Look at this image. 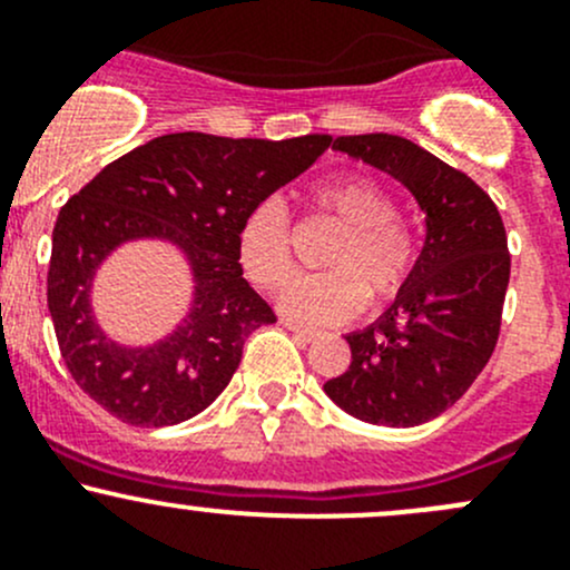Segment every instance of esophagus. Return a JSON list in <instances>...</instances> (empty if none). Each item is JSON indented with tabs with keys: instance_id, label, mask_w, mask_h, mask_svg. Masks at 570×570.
Listing matches in <instances>:
<instances>
[{
	"instance_id": "34e87169",
	"label": "esophagus",
	"mask_w": 570,
	"mask_h": 570,
	"mask_svg": "<svg viewBox=\"0 0 570 570\" xmlns=\"http://www.w3.org/2000/svg\"><path fill=\"white\" fill-rule=\"evenodd\" d=\"M285 326L293 332V335L298 337V341H304V343H309V341H315V337H318V332L309 330V326L296 324V321H285Z\"/></svg>"
}]
</instances>
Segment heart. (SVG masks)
Segmentation results:
<instances>
[{
    "mask_svg": "<svg viewBox=\"0 0 570 570\" xmlns=\"http://www.w3.org/2000/svg\"><path fill=\"white\" fill-rule=\"evenodd\" d=\"M309 202L341 229L324 255L330 272L298 277L285 287L279 307L309 324L354 318L365 307L399 296L415 268V240L396 216L393 196L363 174H335L309 188ZM238 255L246 277L277 291L293 272L291 210L279 196L257 202L238 229Z\"/></svg>",
    "mask_w": 570,
    "mask_h": 570,
    "instance_id": "heart-1",
    "label": "heart"
}]
</instances>
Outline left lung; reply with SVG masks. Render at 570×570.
<instances>
[{"mask_svg":"<svg viewBox=\"0 0 570 570\" xmlns=\"http://www.w3.org/2000/svg\"><path fill=\"white\" fill-rule=\"evenodd\" d=\"M332 149L407 185L426 213V240L385 315L346 335L352 363L324 391L368 424H426L469 391L499 341L510 283L504 224L469 174L413 140L341 135Z\"/></svg>","mask_w":570,"mask_h":570,"instance_id":"8db88e82","label":"left lung"}]
</instances>
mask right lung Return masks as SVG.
Wrapping results in <instances>:
<instances>
[{"instance_id":"add662e5","label":"right lung","mask_w":570,"mask_h":570,"mask_svg":"<svg viewBox=\"0 0 570 570\" xmlns=\"http://www.w3.org/2000/svg\"><path fill=\"white\" fill-rule=\"evenodd\" d=\"M330 140L160 135L101 168L60 207L47 302L66 368L99 407L129 426H171L216 402L240 365L246 337L277 321L244 279L240 222L307 171ZM135 237L174 239L197 279L189 318L144 350L110 342L87 302L100 261Z\"/></svg>"}]
</instances>
